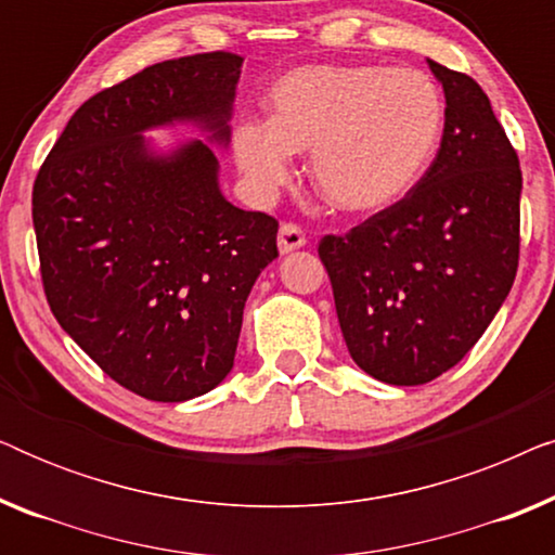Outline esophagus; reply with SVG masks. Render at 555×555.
<instances>
[{"label": "esophagus", "mask_w": 555, "mask_h": 555, "mask_svg": "<svg viewBox=\"0 0 555 555\" xmlns=\"http://www.w3.org/2000/svg\"><path fill=\"white\" fill-rule=\"evenodd\" d=\"M302 245H306V234H302L298 224L287 222V224L280 227V232H278L280 253L287 255V253H293V249H300Z\"/></svg>", "instance_id": "esophagus-1"}]
</instances>
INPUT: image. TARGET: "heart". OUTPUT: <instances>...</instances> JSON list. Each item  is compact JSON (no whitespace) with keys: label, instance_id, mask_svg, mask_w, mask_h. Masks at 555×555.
<instances>
[{"label":"heart","instance_id":"b5f03b06","mask_svg":"<svg viewBox=\"0 0 555 555\" xmlns=\"http://www.w3.org/2000/svg\"><path fill=\"white\" fill-rule=\"evenodd\" d=\"M444 103L414 67L302 65L270 90V120L232 133L234 162L257 194L291 179L293 154L310 151L318 196L340 211H376L404 196L427 169Z\"/></svg>","mask_w":555,"mask_h":555}]
</instances>
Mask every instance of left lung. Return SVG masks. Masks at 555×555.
Segmentation results:
<instances>
[{
	"mask_svg": "<svg viewBox=\"0 0 555 555\" xmlns=\"http://www.w3.org/2000/svg\"><path fill=\"white\" fill-rule=\"evenodd\" d=\"M444 90L435 162L404 199L318 245L351 359L420 386L465 359L511 293L520 253L518 154L485 90L427 60Z\"/></svg>",
	"mask_w": 555,
	"mask_h": 555,
	"instance_id": "8db88e82",
	"label": "left lung"
}]
</instances>
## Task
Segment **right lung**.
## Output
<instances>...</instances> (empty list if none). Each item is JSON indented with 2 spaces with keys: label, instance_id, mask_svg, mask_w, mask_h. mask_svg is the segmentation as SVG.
I'll list each match as a JSON object with an SVG mask.
<instances>
[{
  "label": "right lung",
  "instance_id": "1",
  "mask_svg": "<svg viewBox=\"0 0 555 555\" xmlns=\"http://www.w3.org/2000/svg\"><path fill=\"white\" fill-rule=\"evenodd\" d=\"M245 57L202 52L143 67L67 120L33 189L52 315L124 389L186 401L234 366L278 222L224 199L209 143H230ZM194 122L208 143L158 155L140 133Z\"/></svg>",
  "mask_w": 555,
  "mask_h": 555
}]
</instances>
